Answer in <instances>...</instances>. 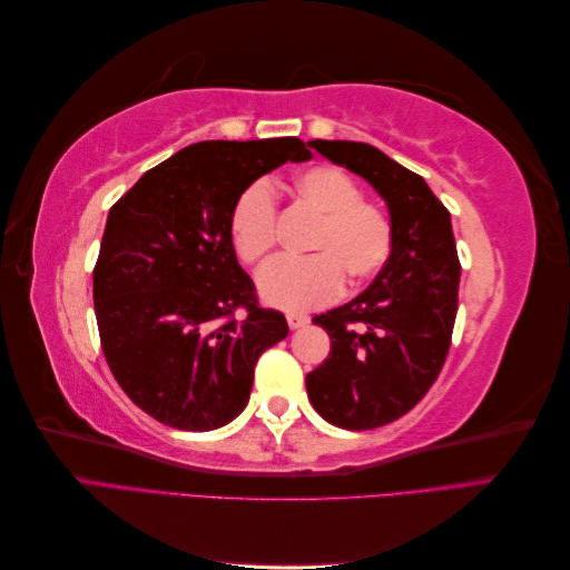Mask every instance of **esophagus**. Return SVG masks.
<instances>
[{"label":"esophagus","mask_w":570,"mask_h":570,"mask_svg":"<svg viewBox=\"0 0 570 570\" xmlns=\"http://www.w3.org/2000/svg\"><path fill=\"white\" fill-rule=\"evenodd\" d=\"M306 323H308L306 314H297V312H289L287 314V325L292 327V331H297V327H304Z\"/></svg>","instance_id":"1"}]
</instances>
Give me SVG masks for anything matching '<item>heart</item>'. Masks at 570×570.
<instances>
[{
	"instance_id": "heart-1",
	"label": "heart",
	"mask_w": 570,
	"mask_h": 570,
	"mask_svg": "<svg viewBox=\"0 0 570 570\" xmlns=\"http://www.w3.org/2000/svg\"><path fill=\"white\" fill-rule=\"evenodd\" d=\"M292 195L318 216L306 258H278L258 275L262 297L289 312L337 299L350 285L371 281L392 254L394 226L381 204L364 199L361 185L337 166H312L292 178ZM230 243L247 266L264 264L278 243V204L264 183L249 185L230 212Z\"/></svg>"
}]
</instances>
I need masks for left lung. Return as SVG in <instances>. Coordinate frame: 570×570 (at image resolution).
<instances>
[{
    "label": "left lung",
    "instance_id": "1",
    "mask_svg": "<svg viewBox=\"0 0 570 570\" xmlns=\"http://www.w3.org/2000/svg\"><path fill=\"white\" fill-rule=\"evenodd\" d=\"M366 178L390 206L394 245L383 271L350 304L314 318L331 354L306 375L321 416L373 430L402 419L433 387L452 344L461 264L446 206L413 170L366 142H308Z\"/></svg>",
    "mask_w": 570,
    "mask_h": 570
}]
</instances>
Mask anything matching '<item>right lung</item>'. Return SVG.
Wrapping results in <instances>:
<instances>
[{
	"label": "right lung",
	"instance_id": "add662e5",
	"mask_svg": "<svg viewBox=\"0 0 570 570\" xmlns=\"http://www.w3.org/2000/svg\"><path fill=\"white\" fill-rule=\"evenodd\" d=\"M306 159L297 137L197 142L111 206L92 271L99 342L151 419L204 433L247 406L256 361L287 337V321L258 304L237 264L230 212L256 178Z\"/></svg>",
	"mask_w": 570,
	"mask_h": 570
}]
</instances>
